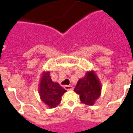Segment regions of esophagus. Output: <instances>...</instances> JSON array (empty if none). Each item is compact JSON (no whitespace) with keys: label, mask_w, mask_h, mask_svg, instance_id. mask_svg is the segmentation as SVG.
I'll return each mask as SVG.
<instances>
[{"label":"esophagus","mask_w":133,"mask_h":133,"mask_svg":"<svg viewBox=\"0 0 133 133\" xmlns=\"http://www.w3.org/2000/svg\"><path fill=\"white\" fill-rule=\"evenodd\" d=\"M64 88L68 91V90H72V89H73V87L72 86V85H65V86H64Z\"/></svg>","instance_id":"obj_1"}]
</instances>
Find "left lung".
Instances as JSON below:
<instances>
[{"instance_id":"left-lung-1","label":"left lung","mask_w":133,"mask_h":133,"mask_svg":"<svg viewBox=\"0 0 133 133\" xmlns=\"http://www.w3.org/2000/svg\"><path fill=\"white\" fill-rule=\"evenodd\" d=\"M102 84L94 70L87 71L78 80L74 91L79 94L82 103L89 106L94 105L101 95Z\"/></svg>"}]
</instances>
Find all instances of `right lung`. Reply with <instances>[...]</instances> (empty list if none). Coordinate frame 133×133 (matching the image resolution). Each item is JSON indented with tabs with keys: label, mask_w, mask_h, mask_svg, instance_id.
Returning a JSON list of instances; mask_svg holds the SVG:
<instances>
[{
	"label": "right lung",
	"mask_w": 133,
	"mask_h": 133,
	"mask_svg": "<svg viewBox=\"0 0 133 133\" xmlns=\"http://www.w3.org/2000/svg\"><path fill=\"white\" fill-rule=\"evenodd\" d=\"M66 90L59 83L52 81L49 71H43L41 74L39 85V93L41 100L51 109L58 106L62 96Z\"/></svg>",
	"instance_id": "1"
}]
</instances>
